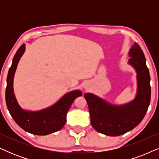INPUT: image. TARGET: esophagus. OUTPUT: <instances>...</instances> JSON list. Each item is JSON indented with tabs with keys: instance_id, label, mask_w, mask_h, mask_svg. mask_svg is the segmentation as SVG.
Returning <instances> with one entry per match:
<instances>
[{
	"instance_id": "1",
	"label": "esophagus",
	"mask_w": 159,
	"mask_h": 159,
	"mask_svg": "<svg viewBox=\"0 0 159 159\" xmlns=\"http://www.w3.org/2000/svg\"><path fill=\"white\" fill-rule=\"evenodd\" d=\"M85 88H86V89H87V87H86V86H85Z\"/></svg>"
}]
</instances>
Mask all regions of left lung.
Segmentation results:
<instances>
[{"mask_svg":"<svg viewBox=\"0 0 159 159\" xmlns=\"http://www.w3.org/2000/svg\"><path fill=\"white\" fill-rule=\"evenodd\" d=\"M129 56V63L138 73V93L133 101L117 106L110 105L91 93L84 95L91 125L96 131L106 135H121L134 129L144 118L151 102V77L145 55L138 43L132 45Z\"/></svg>","mask_w":159,"mask_h":159,"instance_id":"obj_1","label":"left lung"}]
</instances>
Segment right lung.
<instances>
[{"label": "right lung", "mask_w": 159, "mask_h": 159, "mask_svg": "<svg viewBox=\"0 0 159 159\" xmlns=\"http://www.w3.org/2000/svg\"><path fill=\"white\" fill-rule=\"evenodd\" d=\"M25 50V44L19 47L8 70L6 89V106L11 116L24 130L37 135H46L57 132L64 127L66 121L67 112L74 101L81 96L82 93L80 90H75L67 93L55 105L40 111L32 112L23 110L17 103L14 94L13 80L17 64Z\"/></svg>", "instance_id": "add662e5"}]
</instances>
